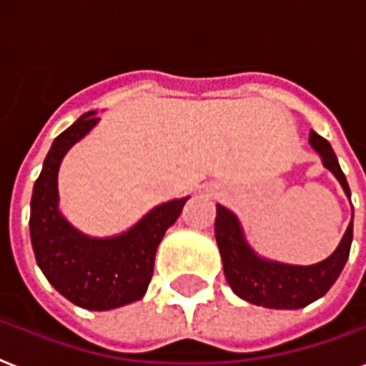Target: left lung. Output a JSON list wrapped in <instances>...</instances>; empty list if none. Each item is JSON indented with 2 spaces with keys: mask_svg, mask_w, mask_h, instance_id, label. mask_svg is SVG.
<instances>
[{
  "mask_svg": "<svg viewBox=\"0 0 366 366\" xmlns=\"http://www.w3.org/2000/svg\"><path fill=\"white\" fill-rule=\"evenodd\" d=\"M310 144L322 156L323 165L338 178L344 192L350 197L346 174L340 169L337 154L323 137L310 132ZM216 242H218L222 261H224L225 278L231 290L244 301L259 305L265 308H286L295 310L314 302L323 297L337 282L350 257L353 239V219L347 225L340 244L327 259L310 267L284 265L272 263L257 257L246 244L240 225L234 214L224 209L222 204L216 207V224H214Z\"/></svg>",
  "mask_w": 366,
  "mask_h": 366,
  "instance_id": "8db88e82",
  "label": "left lung"
}]
</instances>
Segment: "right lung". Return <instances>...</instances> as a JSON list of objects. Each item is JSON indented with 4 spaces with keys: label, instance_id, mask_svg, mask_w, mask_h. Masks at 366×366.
Returning <instances> with one entry per match:
<instances>
[{
    "label": "right lung",
    "instance_id": "1",
    "mask_svg": "<svg viewBox=\"0 0 366 366\" xmlns=\"http://www.w3.org/2000/svg\"><path fill=\"white\" fill-rule=\"evenodd\" d=\"M96 122L92 112L80 116L52 142L34 186L29 234L37 265L56 291L80 308L111 310L144 295L157 246L188 197L159 204L114 239H90L73 229L58 212L59 162Z\"/></svg>",
    "mask_w": 366,
    "mask_h": 366
}]
</instances>
